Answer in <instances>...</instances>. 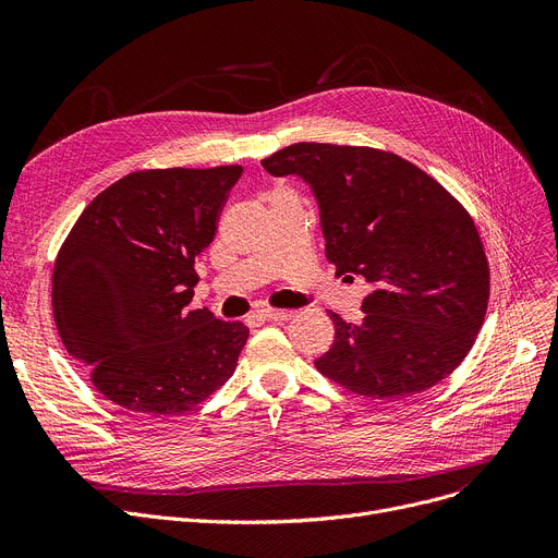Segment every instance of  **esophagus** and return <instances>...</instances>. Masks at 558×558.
<instances>
[{"label":"esophagus","mask_w":558,"mask_h":558,"mask_svg":"<svg viewBox=\"0 0 558 558\" xmlns=\"http://www.w3.org/2000/svg\"><path fill=\"white\" fill-rule=\"evenodd\" d=\"M259 316L264 320H289L291 316H294V312L291 310H262Z\"/></svg>","instance_id":"obj_1"}]
</instances>
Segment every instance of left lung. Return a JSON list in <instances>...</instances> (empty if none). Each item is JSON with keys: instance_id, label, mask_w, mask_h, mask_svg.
I'll use <instances>...</instances> for the list:
<instances>
[{"instance_id": "obj_1", "label": "left lung", "mask_w": 558, "mask_h": 558, "mask_svg": "<svg viewBox=\"0 0 558 558\" xmlns=\"http://www.w3.org/2000/svg\"><path fill=\"white\" fill-rule=\"evenodd\" d=\"M262 167L314 187L337 276L373 284L360 326L330 312L335 341L314 366L373 400H402L446 379L471 353L490 296L471 213L421 167L373 146L299 142Z\"/></svg>"}]
</instances>
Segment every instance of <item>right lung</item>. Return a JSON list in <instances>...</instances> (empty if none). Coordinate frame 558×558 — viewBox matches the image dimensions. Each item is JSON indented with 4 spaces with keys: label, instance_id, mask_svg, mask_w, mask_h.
<instances>
[{
    "label": "right lung",
    "instance_id": "1",
    "mask_svg": "<svg viewBox=\"0 0 558 558\" xmlns=\"http://www.w3.org/2000/svg\"><path fill=\"white\" fill-rule=\"evenodd\" d=\"M242 171H133L90 201L56 255L58 335L93 387L129 412L181 416L238 366L248 328L190 301L196 255L213 244Z\"/></svg>",
    "mask_w": 558,
    "mask_h": 558
}]
</instances>
